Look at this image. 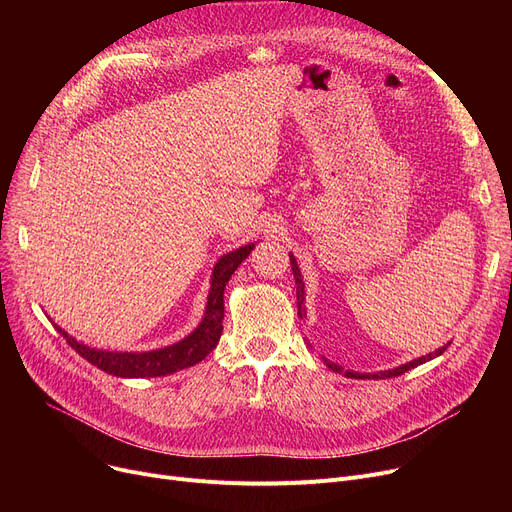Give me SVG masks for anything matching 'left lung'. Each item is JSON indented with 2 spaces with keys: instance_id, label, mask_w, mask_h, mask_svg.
Segmentation results:
<instances>
[{
  "instance_id": "8db88e82",
  "label": "left lung",
  "mask_w": 512,
  "mask_h": 512,
  "mask_svg": "<svg viewBox=\"0 0 512 512\" xmlns=\"http://www.w3.org/2000/svg\"><path fill=\"white\" fill-rule=\"evenodd\" d=\"M290 257V265H292V274H294V282H297V305H299V315L303 317V294H305V284H303V278H301V270H299V265H297V259H294L292 255H288ZM448 348V344H444L442 348H438V351H434V353H429V355H425V357H419V359H415V361H409V363H405V365H400V367H396V369H388V371H380V373H357V371H344V367H340V365H336V363H330V361H326V365L332 369V371H336V373H344L346 378H355V380H386V378H396V375H402L405 371H409V369H413V367H417V365H421V363H425V361H432L434 357H438V355H442L444 351Z\"/></svg>"
}]
</instances>
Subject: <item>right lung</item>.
I'll list each match as a JSON object with an SVG mask.
<instances>
[{
	"instance_id": "add662e5",
	"label": "right lung",
	"mask_w": 512,
	"mask_h": 512,
	"mask_svg": "<svg viewBox=\"0 0 512 512\" xmlns=\"http://www.w3.org/2000/svg\"><path fill=\"white\" fill-rule=\"evenodd\" d=\"M253 247L255 245L240 247L215 263L203 321L191 336H186L184 340L172 346L159 348V351L151 353H105L76 342L62 328H56L80 357L87 359L91 365L99 367L105 373L118 375V378H159V375H168L186 367H193L218 346L224 330V288L236 272V267L249 257Z\"/></svg>"
}]
</instances>
